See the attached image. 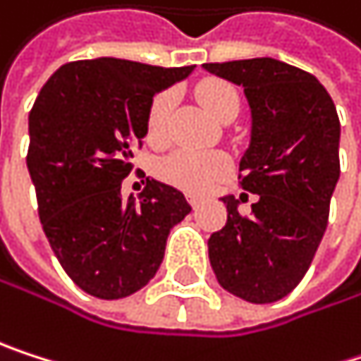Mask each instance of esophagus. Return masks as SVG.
<instances>
[{
    "label": "esophagus",
    "mask_w": 361,
    "mask_h": 361,
    "mask_svg": "<svg viewBox=\"0 0 361 361\" xmlns=\"http://www.w3.org/2000/svg\"><path fill=\"white\" fill-rule=\"evenodd\" d=\"M188 203L192 205V209H199V205H201V199H197V197H188Z\"/></svg>",
    "instance_id": "34e87169"
}]
</instances>
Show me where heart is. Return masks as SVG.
I'll use <instances>...</instances> for the list:
<instances>
[{"instance_id":"obj_1","label":"heart","mask_w":361,"mask_h":361,"mask_svg":"<svg viewBox=\"0 0 361 361\" xmlns=\"http://www.w3.org/2000/svg\"><path fill=\"white\" fill-rule=\"evenodd\" d=\"M197 97L207 111L224 120L228 114L239 111L237 90L222 80H207L197 88ZM173 107V94L169 90L158 92L145 116V135L152 143H162L166 139L169 116ZM231 160L222 152H199V149H175L158 160L156 173L162 182L182 188L190 195H201L209 190L218 179L228 171Z\"/></svg>"}]
</instances>
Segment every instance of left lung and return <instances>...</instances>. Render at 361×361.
I'll use <instances>...</instances> for the list:
<instances>
[{
  "label": "left lung",
  "mask_w": 361,
  "mask_h": 361,
  "mask_svg": "<svg viewBox=\"0 0 361 361\" xmlns=\"http://www.w3.org/2000/svg\"><path fill=\"white\" fill-rule=\"evenodd\" d=\"M203 67L245 90L252 141L239 186L258 195L250 216L235 197L222 199L228 218L209 237L212 269L226 292L275 302L302 281L326 233L341 175L338 114L322 82L294 65L245 59Z\"/></svg>",
  "instance_id": "8db88e82"
}]
</instances>
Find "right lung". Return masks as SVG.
Returning a JSON list of instances; mask_svg holds the SVG:
<instances>
[{
    "instance_id": "1",
    "label": "right lung",
    "mask_w": 361,
    "mask_h": 361,
    "mask_svg": "<svg viewBox=\"0 0 361 361\" xmlns=\"http://www.w3.org/2000/svg\"><path fill=\"white\" fill-rule=\"evenodd\" d=\"M195 65L124 59L73 61L42 86L29 111L27 166L46 239L71 281L116 300L158 271L169 231L190 214L184 195L156 179L128 201L122 179L145 137L152 97Z\"/></svg>"
}]
</instances>
